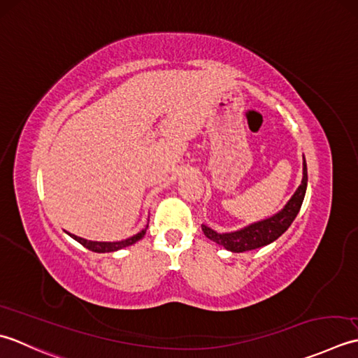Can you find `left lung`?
<instances>
[{"label": "left lung", "instance_id": "8db88e82", "mask_svg": "<svg viewBox=\"0 0 358 358\" xmlns=\"http://www.w3.org/2000/svg\"><path fill=\"white\" fill-rule=\"evenodd\" d=\"M306 185H308V166H306L304 160L301 185L298 187L295 194L292 196V199L286 203V207H284L280 213L268 217V220L252 224L243 230L233 233H222V235L208 229L207 225H202L203 235L208 239L215 241V243L224 245L227 250L236 253L259 249L262 245L271 244L275 239H278L282 233L289 229V225L294 222L298 211L301 208V203L306 194Z\"/></svg>", "mask_w": 358, "mask_h": 358}]
</instances>
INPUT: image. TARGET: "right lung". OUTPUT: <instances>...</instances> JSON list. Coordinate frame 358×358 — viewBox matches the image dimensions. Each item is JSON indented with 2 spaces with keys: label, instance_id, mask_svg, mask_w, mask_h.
I'll list each match as a JSON object with an SVG mask.
<instances>
[{
  "label": "right lung",
  "instance_id": "obj_1",
  "mask_svg": "<svg viewBox=\"0 0 358 358\" xmlns=\"http://www.w3.org/2000/svg\"><path fill=\"white\" fill-rule=\"evenodd\" d=\"M147 229L148 227H145L141 233H137V235L131 236V238H128L125 241H119V243H96V241H87V239H83V238H78L76 235H71V233H69V236L74 238L77 243H80L83 247H86L87 250L97 252V253H105V252H115V250L123 249V247L133 245L134 243H137L138 239L143 238L145 233H147Z\"/></svg>",
  "mask_w": 358,
  "mask_h": 358
}]
</instances>
